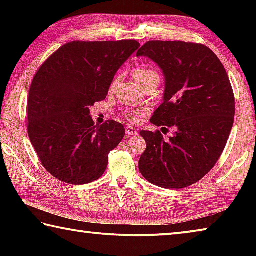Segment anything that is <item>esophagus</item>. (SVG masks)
Here are the masks:
<instances>
[{"label": "esophagus", "instance_id": "34e87169", "mask_svg": "<svg viewBox=\"0 0 256 256\" xmlns=\"http://www.w3.org/2000/svg\"><path fill=\"white\" fill-rule=\"evenodd\" d=\"M125 133H126V136L130 138V136H136L138 131L134 128H132V126H126V128H125Z\"/></svg>", "mask_w": 256, "mask_h": 256}]
</instances>
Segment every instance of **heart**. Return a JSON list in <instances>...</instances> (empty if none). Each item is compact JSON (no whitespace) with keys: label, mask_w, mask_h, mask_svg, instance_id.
Listing matches in <instances>:
<instances>
[{"label":"heart","mask_w":256,"mask_h":256,"mask_svg":"<svg viewBox=\"0 0 256 256\" xmlns=\"http://www.w3.org/2000/svg\"><path fill=\"white\" fill-rule=\"evenodd\" d=\"M134 78H136V81L140 84L141 86L144 84L146 81H148L151 78H154V76H158L157 72H156L154 68H148V66H140L134 70ZM120 81V76H116L114 79H112V84H110V90H114L115 86H118ZM142 112H125L124 115L125 118H126L128 120H131V122H136L138 120V116L141 115Z\"/></svg>","instance_id":"obj_1"}]
</instances>
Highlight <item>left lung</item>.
Listing matches in <instances>:
<instances>
[{
  "label": "left lung",
  "mask_w": 256,
  "mask_h": 256,
  "mask_svg": "<svg viewBox=\"0 0 256 256\" xmlns=\"http://www.w3.org/2000/svg\"><path fill=\"white\" fill-rule=\"evenodd\" d=\"M146 56L164 76V102L150 122L172 128L141 131L146 148L138 160L144 178L159 188H184L203 178L222 156L232 128L235 97L222 63L210 48L185 42H148Z\"/></svg>",
  "instance_id": "8db88e82"
}]
</instances>
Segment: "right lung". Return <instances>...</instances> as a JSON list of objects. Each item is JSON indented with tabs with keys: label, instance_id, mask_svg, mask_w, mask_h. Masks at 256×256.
I'll return each instance as SVG.
<instances>
[{
	"label": "right lung",
	"instance_id": "add662e5",
	"mask_svg": "<svg viewBox=\"0 0 256 256\" xmlns=\"http://www.w3.org/2000/svg\"><path fill=\"white\" fill-rule=\"evenodd\" d=\"M136 40L71 42L34 74L27 102L28 136L45 170L68 184L82 185L105 172L108 154L125 128L115 120L94 125L90 106L106 98L116 72Z\"/></svg>",
	"mask_w": 256,
	"mask_h": 256
}]
</instances>
